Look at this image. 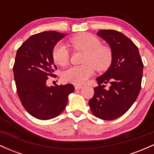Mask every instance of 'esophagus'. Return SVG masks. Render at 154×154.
Listing matches in <instances>:
<instances>
[{"instance_id": "obj_1", "label": "esophagus", "mask_w": 154, "mask_h": 154, "mask_svg": "<svg viewBox=\"0 0 154 154\" xmlns=\"http://www.w3.org/2000/svg\"><path fill=\"white\" fill-rule=\"evenodd\" d=\"M75 90H80L82 88V85H75Z\"/></svg>"}]
</instances>
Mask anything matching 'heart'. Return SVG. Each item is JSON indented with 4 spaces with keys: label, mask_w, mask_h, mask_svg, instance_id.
Segmentation results:
<instances>
[{
    "label": "heart",
    "mask_w": 154,
    "mask_h": 154,
    "mask_svg": "<svg viewBox=\"0 0 154 154\" xmlns=\"http://www.w3.org/2000/svg\"><path fill=\"white\" fill-rule=\"evenodd\" d=\"M75 50L85 52L84 64L74 66L63 72L65 82L82 85L94 74L96 69L102 72L108 69L113 61V52L110 47L101 45L100 40L89 33H82L72 37L69 40ZM53 59L60 66H66L69 60V51L62 42L56 43L53 50Z\"/></svg>",
    "instance_id": "b5f03b06"
}]
</instances>
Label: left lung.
Segmentation results:
<instances>
[{
	"instance_id": "8db88e82",
	"label": "left lung",
	"mask_w": 154,
	"mask_h": 154,
	"mask_svg": "<svg viewBox=\"0 0 154 154\" xmlns=\"http://www.w3.org/2000/svg\"><path fill=\"white\" fill-rule=\"evenodd\" d=\"M97 35L109 45L113 61L107 71L96 78L98 86L94 88V95L88 103L96 117L114 120L125 114L137 99L143 63L137 47L123 33L100 29ZM108 83L110 87L104 89Z\"/></svg>"
}]
</instances>
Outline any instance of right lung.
Returning a JSON list of instances; mask_svg holds the SVG:
<instances>
[{"label":"right lung","mask_w":154,"mask_h":154,"mask_svg":"<svg viewBox=\"0 0 154 154\" xmlns=\"http://www.w3.org/2000/svg\"><path fill=\"white\" fill-rule=\"evenodd\" d=\"M66 35L46 31L32 35L17 50L13 67L19 98L25 110L38 119L48 120L64 110L68 96L75 91L72 84L48 87V77H56L52 53Z\"/></svg>","instance_id":"obj_1"}]
</instances>
